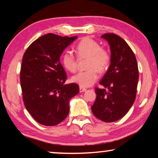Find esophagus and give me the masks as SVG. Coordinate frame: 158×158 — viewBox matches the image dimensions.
Listing matches in <instances>:
<instances>
[{"label": "esophagus", "mask_w": 158, "mask_h": 158, "mask_svg": "<svg viewBox=\"0 0 158 158\" xmlns=\"http://www.w3.org/2000/svg\"><path fill=\"white\" fill-rule=\"evenodd\" d=\"M79 89H80V92H81V93L86 91V89H85V88H83V87H81V86H80Z\"/></svg>", "instance_id": "34e87169"}]
</instances>
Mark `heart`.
Here are the masks:
<instances>
[{
    "label": "heart",
    "mask_w": 158,
    "mask_h": 158,
    "mask_svg": "<svg viewBox=\"0 0 158 158\" xmlns=\"http://www.w3.org/2000/svg\"><path fill=\"white\" fill-rule=\"evenodd\" d=\"M80 57H89L86 71L80 72L72 77V81L81 87H89L99 78L98 71L103 72L109 66V52L102 48L99 43L90 38H85L78 43L76 47ZM62 62L65 68L71 73L76 72L77 61L76 56L70 51L63 55Z\"/></svg>",
    "instance_id": "obj_1"
}]
</instances>
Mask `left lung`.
Returning a JSON list of instances; mask_svg holds the SVG:
<instances>
[{
  "mask_svg": "<svg viewBox=\"0 0 158 158\" xmlns=\"http://www.w3.org/2000/svg\"><path fill=\"white\" fill-rule=\"evenodd\" d=\"M102 38L110 45V65L100 81L103 89H96L97 99L91 110L98 119L114 122L131 109L136 99L139 81L135 54L120 36L106 33Z\"/></svg>",
  "mask_w": 158,
  "mask_h": 158,
  "instance_id": "8db88e82",
  "label": "left lung"
}]
</instances>
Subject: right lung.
Listing matches in <instances>:
<instances>
[{
    "mask_svg": "<svg viewBox=\"0 0 158 158\" xmlns=\"http://www.w3.org/2000/svg\"><path fill=\"white\" fill-rule=\"evenodd\" d=\"M77 38L45 35L35 40L23 56L20 83L24 106L44 126L62 122L69 114V101L79 93L76 83L64 84L67 75L59 62L64 49Z\"/></svg>",
    "mask_w": 158,
    "mask_h": 158,
    "instance_id": "obj_1",
    "label": "right lung"
}]
</instances>
